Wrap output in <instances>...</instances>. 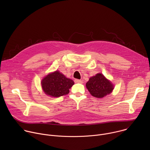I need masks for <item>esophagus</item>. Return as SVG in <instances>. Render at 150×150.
Here are the masks:
<instances>
[{
	"label": "esophagus",
	"instance_id": "obj_1",
	"mask_svg": "<svg viewBox=\"0 0 150 150\" xmlns=\"http://www.w3.org/2000/svg\"><path fill=\"white\" fill-rule=\"evenodd\" d=\"M75 82L76 83H82L83 82L82 80H80V79H77L75 80Z\"/></svg>",
	"mask_w": 150,
	"mask_h": 150
}]
</instances>
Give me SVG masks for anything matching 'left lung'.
<instances>
[{
  "instance_id": "8db88e82",
  "label": "left lung",
  "mask_w": 150,
  "mask_h": 150,
  "mask_svg": "<svg viewBox=\"0 0 150 150\" xmlns=\"http://www.w3.org/2000/svg\"><path fill=\"white\" fill-rule=\"evenodd\" d=\"M86 87L90 94L96 98L106 96L110 94L114 88L111 81L101 73L91 77L86 83Z\"/></svg>"
}]
</instances>
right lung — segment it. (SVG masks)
<instances>
[{"label": "right lung", "mask_w": 150, "mask_h": 150, "mask_svg": "<svg viewBox=\"0 0 150 150\" xmlns=\"http://www.w3.org/2000/svg\"><path fill=\"white\" fill-rule=\"evenodd\" d=\"M41 84L46 94L52 97H59L69 93L74 82L59 71H56L46 75L42 79Z\"/></svg>", "instance_id": "obj_1"}]
</instances>
